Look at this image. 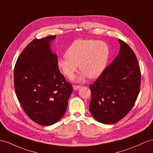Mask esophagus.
Listing matches in <instances>:
<instances>
[{"instance_id": "esophagus-1", "label": "esophagus", "mask_w": 153, "mask_h": 153, "mask_svg": "<svg viewBox=\"0 0 153 153\" xmlns=\"http://www.w3.org/2000/svg\"><path fill=\"white\" fill-rule=\"evenodd\" d=\"M72 87H73V88H74V91H77V90L78 89H79V88H80V86H79V85H73L72 86Z\"/></svg>"}]
</instances>
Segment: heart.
I'll use <instances>...</instances> for the list:
<instances>
[{
    "label": "heart",
    "instance_id": "1",
    "mask_svg": "<svg viewBox=\"0 0 153 153\" xmlns=\"http://www.w3.org/2000/svg\"><path fill=\"white\" fill-rule=\"evenodd\" d=\"M110 50L106 42L92 39H79L70 46L66 55L57 60V66L65 76L72 78L78 68L82 71L76 81L80 82L89 77H98L106 68Z\"/></svg>",
    "mask_w": 153,
    "mask_h": 153
}]
</instances>
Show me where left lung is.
I'll return each instance as SVG.
<instances>
[{
	"mask_svg": "<svg viewBox=\"0 0 153 153\" xmlns=\"http://www.w3.org/2000/svg\"><path fill=\"white\" fill-rule=\"evenodd\" d=\"M120 52L92 85L89 108L94 119L113 124L126 116L134 105L140 88L141 72L133 50L119 39Z\"/></svg>",
	"mask_w": 153,
	"mask_h": 153,
	"instance_id": "8db88e82",
	"label": "left lung"
}]
</instances>
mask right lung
<instances>
[{
	"label": "right lung",
	"mask_w": 153,
	"mask_h": 153,
	"mask_svg": "<svg viewBox=\"0 0 153 153\" xmlns=\"http://www.w3.org/2000/svg\"><path fill=\"white\" fill-rule=\"evenodd\" d=\"M56 36L34 39L18 57L14 69L17 99L30 118L49 126L57 123L67 108L72 87L57 66L51 50Z\"/></svg>",
	"instance_id": "add662e5"
}]
</instances>
